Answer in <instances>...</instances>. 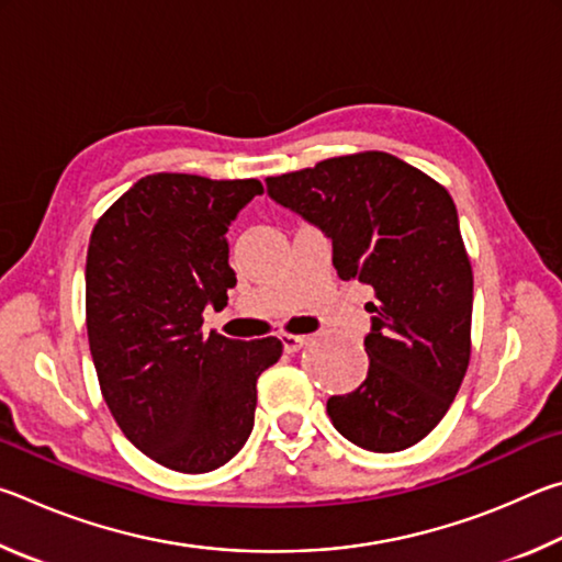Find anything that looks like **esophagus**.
<instances>
[{
    "label": "esophagus",
    "mask_w": 562,
    "mask_h": 562,
    "mask_svg": "<svg viewBox=\"0 0 562 562\" xmlns=\"http://www.w3.org/2000/svg\"><path fill=\"white\" fill-rule=\"evenodd\" d=\"M282 347L284 351H290V355H294V351H300L304 345H307V337L304 335H282Z\"/></svg>",
    "instance_id": "34e87169"
}]
</instances>
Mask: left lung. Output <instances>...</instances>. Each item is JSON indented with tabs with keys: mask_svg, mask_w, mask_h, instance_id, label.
<instances>
[{
	"mask_svg": "<svg viewBox=\"0 0 562 562\" xmlns=\"http://www.w3.org/2000/svg\"><path fill=\"white\" fill-rule=\"evenodd\" d=\"M268 193L331 237L341 280L374 290L369 374L327 402L335 429L376 453L418 443L471 359L473 272L449 190L402 158L361 150L270 176Z\"/></svg>",
	"mask_w": 562,
	"mask_h": 562,
	"instance_id": "obj_1",
	"label": "left lung"
}]
</instances>
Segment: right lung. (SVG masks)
<instances>
[{"mask_svg":"<svg viewBox=\"0 0 562 562\" xmlns=\"http://www.w3.org/2000/svg\"><path fill=\"white\" fill-rule=\"evenodd\" d=\"M258 178H140L103 213L87 252V331L99 386L126 439L180 473H205L243 449L258 376L282 341L203 331L227 304V225L262 195Z\"/></svg>","mask_w":562,"mask_h":562,"instance_id":"1","label":"right lung"}]
</instances>
